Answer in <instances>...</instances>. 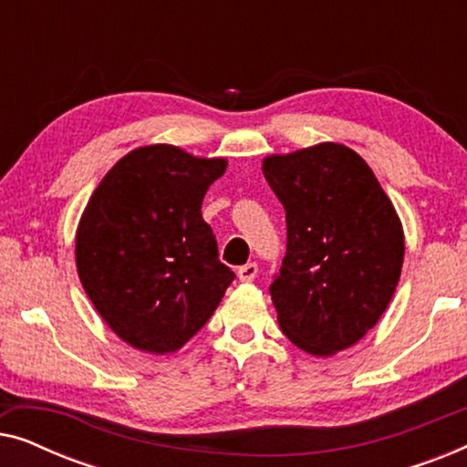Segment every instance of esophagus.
I'll list each match as a JSON object with an SVG mask.
<instances>
[{"label": "esophagus", "mask_w": 467, "mask_h": 467, "mask_svg": "<svg viewBox=\"0 0 467 467\" xmlns=\"http://www.w3.org/2000/svg\"><path fill=\"white\" fill-rule=\"evenodd\" d=\"M257 272H259L257 264H246V265L238 267V278L242 280V283H253L254 276H257Z\"/></svg>", "instance_id": "obj_1"}]
</instances>
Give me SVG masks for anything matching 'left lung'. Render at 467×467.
Here are the masks:
<instances>
[{"label": "left lung", "mask_w": 467, "mask_h": 467, "mask_svg": "<svg viewBox=\"0 0 467 467\" xmlns=\"http://www.w3.org/2000/svg\"><path fill=\"white\" fill-rule=\"evenodd\" d=\"M286 213V254L270 286L283 334L329 357L379 323L404 264V232L369 165L323 142L264 159Z\"/></svg>", "instance_id": "obj_1"}]
</instances>
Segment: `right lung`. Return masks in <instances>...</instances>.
I'll use <instances>...</instances> for the list:
<instances>
[{"label":"right lung","mask_w":467,"mask_h":467,"mask_svg":"<svg viewBox=\"0 0 467 467\" xmlns=\"http://www.w3.org/2000/svg\"><path fill=\"white\" fill-rule=\"evenodd\" d=\"M225 168V159L171 144L140 146L93 191L76 232V267L95 310L133 348L174 353L235 278L202 216Z\"/></svg>","instance_id":"obj_1"}]
</instances>
